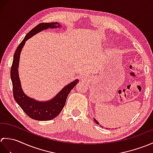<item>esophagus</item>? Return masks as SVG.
Returning a JSON list of instances; mask_svg holds the SVG:
<instances>
[{
  "label": "esophagus",
  "mask_w": 153,
  "mask_h": 153,
  "mask_svg": "<svg viewBox=\"0 0 153 153\" xmlns=\"http://www.w3.org/2000/svg\"><path fill=\"white\" fill-rule=\"evenodd\" d=\"M80 79L82 81H86L87 79V76L86 75H82V76L80 77Z\"/></svg>",
  "instance_id": "obj_1"
}]
</instances>
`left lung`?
<instances>
[{
    "instance_id": "left-lung-1",
    "label": "left lung",
    "mask_w": 153,
    "mask_h": 153,
    "mask_svg": "<svg viewBox=\"0 0 153 153\" xmlns=\"http://www.w3.org/2000/svg\"><path fill=\"white\" fill-rule=\"evenodd\" d=\"M94 120H95V122H96V123H97V124H98V125H99V122L97 121V120H95V118H94ZM107 129H108V128H107Z\"/></svg>"
}]
</instances>
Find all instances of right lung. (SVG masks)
Wrapping results in <instances>:
<instances>
[{
  "mask_svg": "<svg viewBox=\"0 0 153 153\" xmlns=\"http://www.w3.org/2000/svg\"><path fill=\"white\" fill-rule=\"evenodd\" d=\"M60 27L58 22L41 23L25 35L21 43L16 48L13 58L12 65L10 70V77L12 82L13 95L15 100L26 114L31 118L39 121L51 120L59 114L63 109L66 101L67 97L71 90L79 82L78 79L68 84L65 86L53 99L48 101H38L27 96L23 91L18 75V66L22 48L25 41L33 35L39 33L41 31L47 29H54Z\"/></svg>",
  "mask_w": 153,
  "mask_h": 153,
  "instance_id": "1",
  "label": "right lung"
}]
</instances>
